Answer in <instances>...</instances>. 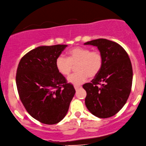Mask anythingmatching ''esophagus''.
<instances>
[{
	"instance_id": "obj_1",
	"label": "esophagus",
	"mask_w": 146,
	"mask_h": 146,
	"mask_svg": "<svg viewBox=\"0 0 146 146\" xmlns=\"http://www.w3.org/2000/svg\"><path fill=\"white\" fill-rule=\"evenodd\" d=\"M74 88H75V90H76V91H77V90H78L79 89V88H82V87H81V86H74Z\"/></svg>"
}]
</instances>
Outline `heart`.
<instances>
[{
  "label": "heart",
  "mask_w": 146,
  "mask_h": 146,
  "mask_svg": "<svg viewBox=\"0 0 146 146\" xmlns=\"http://www.w3.org/2000/svg\"><path fill=\"white\" fill-rule=\"evenodd\" d=\"M77 73L70 75L67 80L75 86L82 84L90 78L97 76L103 65V56L98 50H92L89 48L75 47L68 52V58L57 57L56 67L60 74L68 76L76 66Z\"/></svg>",
  "instance_id": "heart-1"
}]
</instances>
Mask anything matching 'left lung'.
<instances>
[{
  "mask_svg": "<svg viewBox=\"0 0 146 146\" xmlns=\"http://www.w3.org/2000/svg\"><path fill=\"white\" fill-rule=\"evenodd\" d=\"M84 44L96 46L103 56L100 73L91 83L83 86L87 92L86 106L96 117H112L125 104L131 90L133 69L130 58L121 45L110 40L100 38Z\"/></svg>",
  "mask_w": 146,
  "mask_h": 146,
  "instance_id": "1",
  "label": "left lung"
}]
</instances>
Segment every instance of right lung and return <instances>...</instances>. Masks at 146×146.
<instances>
[{
    "mask_svg": "<svg viewBox=\"0 0 146 146\" xmlns=\"http://www.w3.org/2000/svg\"><path fill=\"white\" fill-rule=\"evenodd\" d=\"M67 45L42 46L24 55L16 74L20 100L33 118L54 125L64 119L75 94L74 87L56 67V60Z\"/></svg>",
    "mask_w": 146,
    "mask_h": 146,
    "instance_id": "add662e5",
    "label": "right lung"
}]
</instances>
